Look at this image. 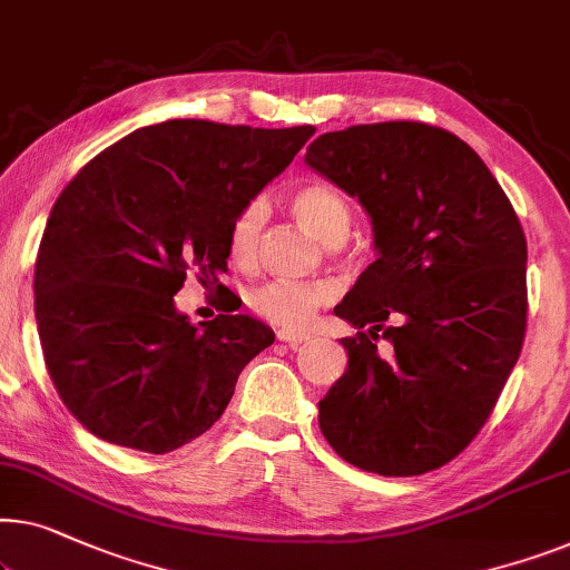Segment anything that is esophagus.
I'll return each instance as SVG.
<instances>
[{
  "mask_svg": "<svg viewBox=\"0 0 570 570\" xmlns=\"http://www.w3.org/2000/svg\"><path fill=\"white\" fill-rule=\"evenodd\" d=\"M277 340H279V342H285V344H291V346H298V344H303L305 340H308V334H303V332H291V328H279V332H277Z\"/></svg>",
  "mask_w": 570,
  "mask_h": 570,
  "instance_id": "esophagus-1",
  "label": "esophagus"
}]
</instances>
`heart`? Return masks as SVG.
<instances>
[{
    "label": "heart",
    "mask_w": 570,
    "mask_h": 570,
    "mask_svg": "<svg viewBox=\"0 0 570 570\" xmlns=\"http://www.w3.org/2000/svg\"><path fill=\"white\" fill-rule=\"evenodd\" d=\"M291 210L303 230L326 246L342 244L350 234L352 213L344 197L328 185H305L291 197ZM265 224V205L252 203L238 213L230 226V257L249 262L257 252V238ZM332 298V287L324 283H287L269 279L249 293V305L262 318L279 326H303L321 303Z\"/></svg>",
    "instance_id": "obj_1"
}]
</instances>
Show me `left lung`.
Instances as JSON below:
<instances>
[{"instance_id":"8db88e82","label":"left lung","mask_w":570,"mask_h":570,"mask_svg":"<svg viewBox=\"0 0 570 570\" xmlns=\"http://www.w3.org/2000/svg\"><path fill=\"white\" fill-rule=\"evenodd\" d=\"M305 164L357 197L375 262L334 313L346 370L318 426L346 463L419 475L463 452L522 352L527 242L481 156L448 130L393 120L318 136ZM401 315L395 327L387 317ZM368 326L367 333L358 328ZM392 342L376 350V332Z\"/></svg>"}]
</instances>
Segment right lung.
<instances>
[{
  "label": "right lung",
  "instance_id": "right-lung-1",
  "mask_svg": "<svg viewBox=\"0 0 570 570\" xmlns=\"http://www.w3.org/2000/svg\"><path fill=\"white\" fill-rule=\"evenodd\" d=\"M313 134L167 120L120 138L71 179L46 224L32 291L48 375L81 426L164 455L218 422L275 334L244 313L193 326L175 295L187 272L218 285L238 213Z\"/></svg>",
  "mask_w": 570,
  "mask_h": 570
}]
</instances>
